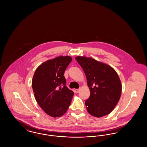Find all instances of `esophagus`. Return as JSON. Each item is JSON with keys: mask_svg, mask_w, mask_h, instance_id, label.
<instances>
[{"mask_svg": "<svg viewBox=\"0 0 147 147\" xmlns=\"http://www.w3.org/2000/svg\"><path fill=\"white\" fill-rule=\"evenodd\" d=\"M75 91L76 93H78L79 92V89H75Z\"/></svg>", "mask_w": 147, "mask_h": 147, "instance_id": "1", "label": "esophagus"}]
</instances>
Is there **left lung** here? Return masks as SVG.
I'll return each instance as SVG.
<instances>
[{
  "label": "left lung",
  "instance_id": "8db88e82",
  "mask_svg": "<svg viewBox=\"0 0 147 147\" xmlns=\"http://www.w3.org/2000/svg\"><path fill=\"white\" fill-rule=\"evenodd\" d=\"M75 58L84 70L90 91L85 102L88 112L96 117L109 114L121 95L122 85L117 73L110 65L91 58Z\"/></svg>",
  "mask_w": 147,
  "mask_h": 147
}]
</instances>
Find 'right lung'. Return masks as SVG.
Listing matches in <instances>:
<instances>
[{
	"mask_svg": "<svg viewBox=\"0 0 147 147\" xmlns=\"http://www.w3.org/2000/svg\"><path fill=\"white\" fill-rule=\"evenodd\" d=\"M71 61L69 56H59L42 63L35 70L32 80L35 99L51 117L62 116L71 104L74 93L65 85L64 73Z\"/></svg>",
	"mask_w": 147,
	"mask_h": 147,
	"instance_id": "obj_1",
	"label": "right lung"
}]
</instances>
